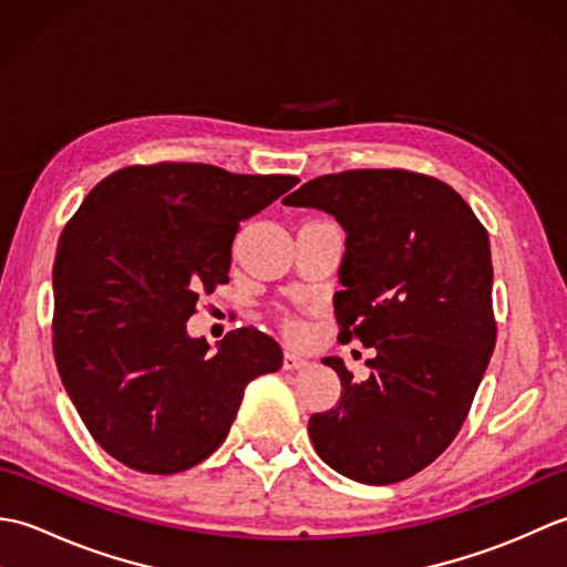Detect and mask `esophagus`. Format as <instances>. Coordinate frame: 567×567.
<instances>
[{
    "mask_svg": "<svg viewBox=\"0 0 567 567\" xmlns=\"http://www.w3.org/2000/svg\"><path fill=\"white\" fill-rule=\"evenodd\" d=\"M307 365H309V360L302 358V355L290 353V351H287V353L282 355V368H285V370H302V368H307Z\"/></svg>",
    "mask_w": 567,
    "mask_h": 567,
    "instance_id": "34e87169",
    "label": "esophagus"
}]
</instances>
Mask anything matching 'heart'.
I'll return each instance as SVG.
<instances>
[{
  "instance_id": "1",
  "label": "heart",
  "mask_w": 567,
  "mask_h": 567,
  "mask_svg": "<svg viewBox=\"0 0 567 567\" xmlns=\"http://www.w3.org/2000/svg\"><path fill=\"white\" fill-rule=\"evenodd\" d=\"M282 329H285V333L297 336V333H299V323L292 321V319H285V321H282Z\"/></svg>"
}]
</instances>
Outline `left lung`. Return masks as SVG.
<instances>
[{
  "instance_id": "left-lung-1",
  "label": "left lung",
  "mask_w": 567,
  "mask_h": 567,
  "mask_svg": "<svg viewBox=\"0 0 567 567\" xmlns=\"http://www.w3.org/2000/svg\"><path fill=\"white\" fill-rule=\"evenodd\" d=\"M282 202L343 226L336 321L341 339L375 348L363 382L341 358L321 360L341 400L311 414V443L355 483H400L457 436L495 351L485 226L453 187L409 171L321 175Z\"/></svg>"
}]
</instances>
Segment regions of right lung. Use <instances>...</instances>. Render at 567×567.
I'll list each match as a JSON object with an SVG mask.
<instances>
[{"mask_svg":"<svg viewBox=\"0 0 567 567\" xmlns=\"http://www.w3.org/2000/svg\"><path fill=\"white\" fill-rule=\"evenodd\" d=\"M299 179L204 163L131 165L94 187L58 240L53 353L84 426L118 463L173 475L228 436L250 380L282 365L236 329L212 353L187 319L228 282L240 221Z\"/></svg>","mask_w":567,"mask_h":567,"instance_id":"obj_1","label":"right lung"}]
</instances>
